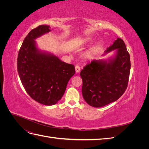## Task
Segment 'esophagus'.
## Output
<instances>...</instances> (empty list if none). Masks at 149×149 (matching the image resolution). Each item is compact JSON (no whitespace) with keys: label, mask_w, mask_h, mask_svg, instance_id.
Returning a JSON list of instances; mask_svg holds the SVG:
<instances>
[{"label":"esophagus","mask_w":149,"mask_h":149,"mask_svg":"<svg viewBox=\"0 0 149 149\" xmlns=\"http://www.w3.org/2000/svg\"><path fill=\"white\" fill-rule=\"evenodd\" d=\"M75 70H76V73H79V72L80 71V67L78 66V65H76L75 66Z\"/></svg>","instance_id":"esophagus-1"}]
</instances>
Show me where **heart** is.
<instances>
[{"label": "heart", "instance_id": "1", "mask_svg": "<svg viewBox=\"0 0 149 149\" xmlns=\"http://www.w3.org/2000/svg\"><path fill=\"white\" fill-rule=\"evenodd\" d=\"M96 53V49H92V50H91V51H89V55H94V54Z\"/></svg>", "mask_w": 149, "mask_h": 149}]
</instances>
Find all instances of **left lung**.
I'll use <instances>...</instances> for the list:
<instances>
[{"mask_svg": "<svg viewBox=\"0 0 149 149\" xmlns=\"http://www.w3.org/2000/svg\"><path fill=\"white\" fill-rule=\"evenodd\" d=\"M112 51H114V55L106 60H93L80 73L83 97L89 105L94 107L117 101L127 86L130 61L123 40L117 38L102 56Z\"/></svg>", "mask_w": 149, "mask_h": 149, "instance_id": "left-lung-1", "label": "left lung"}]
</instances>
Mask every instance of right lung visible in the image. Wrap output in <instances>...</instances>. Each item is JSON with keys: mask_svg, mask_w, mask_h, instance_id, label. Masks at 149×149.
Instances as JSON below:
<instances>
[{"mask_svg": "<svg viewBox=\"0 0 149 149\" xmlns=\"http://www.w3.org/2000/svg\"><path fill=\"white\" fill-rule=\"evenodd\" d=\"M40 25L25 38L18 54L17 71L26 92L37 102L52 106L63 96L75 73L73 65L62 61L54 54L40 50L35 40L51 31Z\"/></svg>", "mask_w": 149, "mask_h": 149, "instance_id": "right-lung-1", "label": "right lung"}]
</instances>
